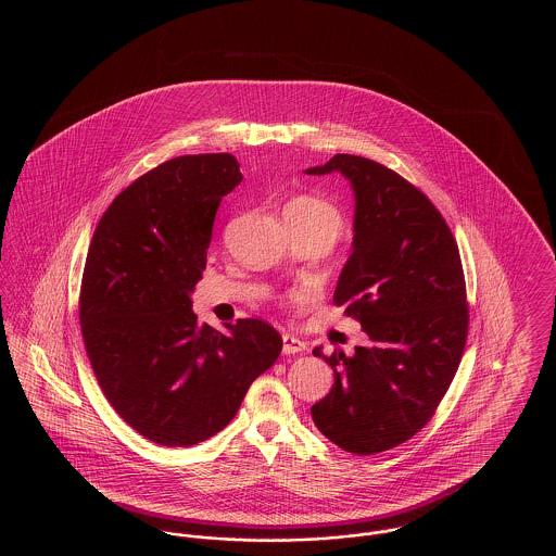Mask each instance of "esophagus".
Wrapping results in <instances>:
<instances>
[{"label": "esophagus", "mask_w": 556, "mask_h": 556, "mask_svg": "<svg viewBox=\"0 0 556 556\" xmlns=\"http://www.w3.org/2000/svg\"><path fill=\"white\" fill-rule=\"evenodd\" d=\"M306 350V344L293 336H283V354H300Z\"/></svg>", "instance_id": "34e87169"}]
</instances>
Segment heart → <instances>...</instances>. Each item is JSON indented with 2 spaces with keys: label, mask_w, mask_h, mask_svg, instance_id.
Returning <instances> with one entry per match:
<instances>
[{
  "label": "heart",
  "mask_w": 556,
  "mask_h": 556,
  "mask_svg": "<svg viewBox=\"0 0 556 556\" xmlns=\"http://www.w3.org/2000/svg\"><path fill=\"white\" fill-rule=\"evenodd\" d=\"M286 211L295 212L300 214L302 218L311 220V223H317L318 227L327 229L333 238L338 239L344 231L345 220L342 211L331 204L329 200L325 198H318V195H300L295 200H291Z\"/></svg>",
  "instance_id": "heart-1"
}]
</instances>
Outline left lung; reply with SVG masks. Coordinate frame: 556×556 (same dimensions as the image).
Segmentation results:
<instances>
[{
    "mask_svg": "<svg viewBox=\"0 0 556 556\" xmlns=\"http://www.w3.org/2000/svg\"><path fill=\"white\" fill-rule=\"evenodd\" d=\"M342 173L356 195L354 250L333 302L369 336L325 358L336 383L311 413L352 454L396 448L431 421L460 365L469 304L448 223L421 189L375 160L336 154L308 175Z\"/></svg>",
    "mask_w": 556,
    "mask_h": 556,
    "instance_id": "8db88e82",
    "label": "left lung"
}]
</instances>
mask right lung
<instances>
[{"mask_svg":"<svg viewBox=\"0 0 556 556\" xmlns=\"http://www.w3.org/2000/svg\"><path fill=\"white\" fill-rule=\"evenodd\" d=\"M241 181L231 154L166 160L121 191L83 268L79 318L96 379L125 424L160 446H193L231 424L283 340L261 318L198 325L220 200Z\"/></svg>","mask_w":556,"mask_h":556,"instance_id":"1","label":"right lung"}]
</instances>
